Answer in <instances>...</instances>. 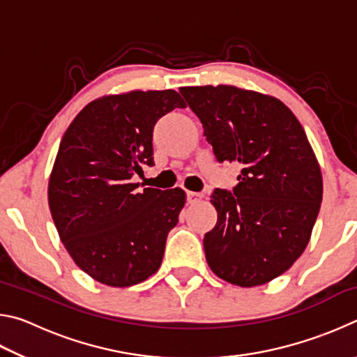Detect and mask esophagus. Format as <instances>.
Returning a JSON list of instances; mask_svg holds the SVG:
<instances>
[{"instance_id": "1", "label": "esophagus", "mask_w": 357, "mask_h": 357, "mask_svg": "<svg viewBox=\"0 0 357 357\" xmlns=\"http://www.w3.org/2000/svg\"><path fill=\"white\" fill-rule=\"evenodd\" d=\"M203 200V193H198V192H187V202L190 204L193 203H200Z\"/></svg>"}]
</instances>
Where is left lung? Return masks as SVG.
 I'll return each instance as SVG.
<instances>
[{"mask_svg": "<svg viewBox=\"0 0 357 357\" xmlns=\"http://www.w3.org/2000/svg\"><path fill=\"white\" fill-rule=\"evenodd\" d=\"M215 159L239 165L233 193L215 189L206 261L233 285L259 287L291 268L309 244L323 200L317 155L293 112L233 84L179 88Z\"/></svg>", "mask_w": 357, "mask_h": 357, "instance_id": "left-lung-1", "label": "left lung"}]
</instances>
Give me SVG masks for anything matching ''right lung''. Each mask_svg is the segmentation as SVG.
<instances>
[{"label":"right lung","instance_id":"right-lung-1","mask_svg":"<svg viewBox=\"0 0 357 357\" xmlns=\"http://www.w3.org/2000/svg\"><path fill=\"white\" fill-rule=\"evenodd\" d=\"M184 102L173 89L99 98L66 130L48 179V206L66 250L104 285H137L157 273L185 204L183 189L132 183L153 165L157 119Z\"/></svg>","mask_w":357,"mask_h":357}]
</instances>
